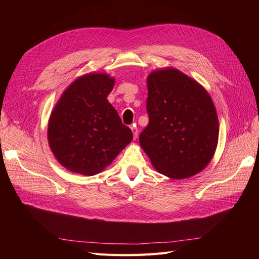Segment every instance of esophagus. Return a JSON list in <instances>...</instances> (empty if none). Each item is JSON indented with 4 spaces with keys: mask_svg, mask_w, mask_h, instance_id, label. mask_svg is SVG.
Segmentation results:
<instances>
[{
    "mask_svg": "<svg viewBox=\"0 0 259 259\" xmlns=\"http://www.w3.org/2000/svg\"><path fill=\"white\" fill-rule=\"evenodd\" d=\"M132 132H133V136H134V139L137 138V135H138V130L137 127H135V125H133V126L131 127Z\"/></svg>",
    "mask_w": 259,
    "mask_h": 259,
    "instance_id": "esophagus-1",
    "label": "esophagus"
}]
</instances>
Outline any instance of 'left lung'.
<instances>
[{
  "mask_svg": "<svg viewBox=\"0 0 259 259\" xmlns=\"http://www.w3.org/2000/svg\"><path fill=\"white\" fill-rule=\"evenodd\" d=\"M149 123L139 143L159 173L184 179L204 169L218 143V117L202 85L175 68L147 79Z\"/></svg>",
  "mask_w": 259,
  "mask_h": 259,
  "instance_id": "1",
  "label": "left lung"
}]
</instances>
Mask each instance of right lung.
Returning a JSON list of instances; mask_svg holds the SVG:
<instances>
[{
    "label": "right lung",
    "instance_id": "obj_1",
    "mask_svg": "<svg viewBox=\"0 0 259 259\" xmlns=\"http://www.w3.org/2000/svg\"><path fill=\"white\" fill-rule=\"evenodd\" d=\"M114 79L107 73L80 76L62 93L50 116L48 139L55 158L73 173H100L133 139L130 127L107 97Z\"/></svg>",
    "mask_w": 259,
    "mask_h": 259
}]
</instances>
